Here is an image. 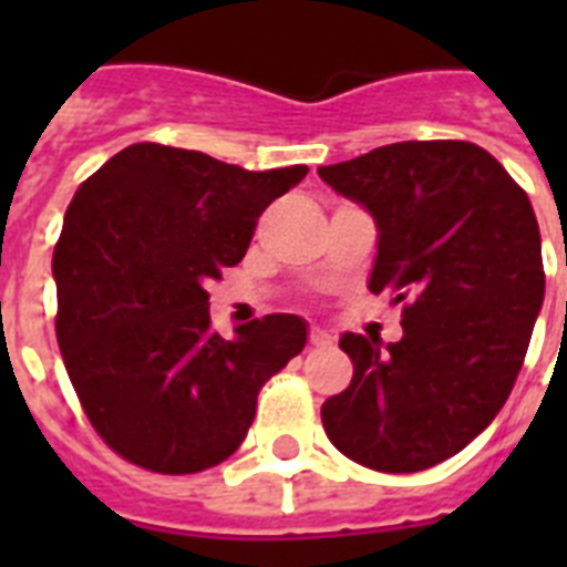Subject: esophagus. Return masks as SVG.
I'll return each instance as SVG.
<instances>
[{
    "mask_svg": "<svg viewBox=\"0 0 567 567\" xmlns=\"http://www.w3.org/2000/svg\"><path fill=\"white\" fill-rule=\"evenodd\" d=\"M309 344H315V347L332 344V332H329V329H323V327H311Z\"/></svg>",
    "mask_w": 567,
    "mask_h": 567,
    "instance_id": "34e87169",
    "label": "esophagus"
}]
</instances>
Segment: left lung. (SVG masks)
Instances as JSON below:
<instances>
[{
	"instance_id": "obj_1",
	"label": "left lung",
	"mask_w": 567,
	"mask_h": 567,
	"mask_svg": "<svg viewBox=\"0 0 567 567\" xmlns=\"http://www.w3.org/2000/svg\"><path fill=\"white\" fill-rule=\"evenodd\" d=\"M377 223L368 288L405 302L403 338L341 336L353 382L320 417L347 458L414 474L465 450L506 403L545 302L529 196L467 141H403L318 167Z\"/></svg>"
}]
</instances>
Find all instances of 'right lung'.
I'll return each instance as SVG.
<instances>
[{
  "instance_id": "1",
  "label": "right lung",
  "mask_w": 567,
  "mask_h": 567,
  "mask_svg": "<svg viewBox=\"0 0 567 567\" xmlns=\"http://www.w3.org/2000/svg\"><path fill=\"white\" fill-rule=\"evenodd\" d=\"M306 173L132 144L75 190L52 256L58 344L87 421L132 465H220L247 439L261 385L306 347L297 315L217 336L205 291Z\"/></svg>"
}]
</instances>
